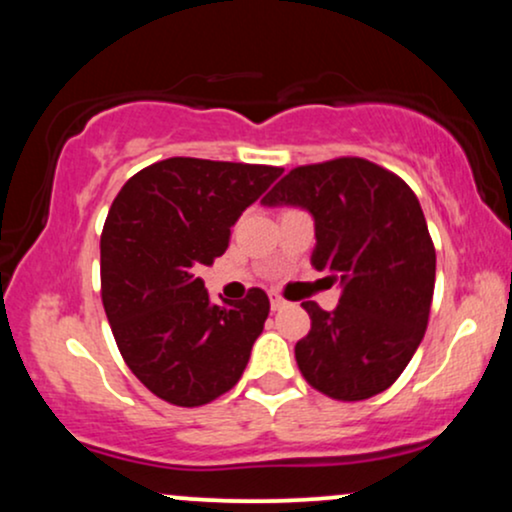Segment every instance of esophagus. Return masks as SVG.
Instances as JSON below:
<instances>
[{
	"instance_id": "esophagus-1",
	"label": "esophagus",
	"mask_w": 512,
	"mask_h": 512,
	"mask_svg": "<svg viewBox=\"0 0 512 512\" xmlns=\"http://www.w3.org/2000/svg\"><path fill=\"white\" fill-rule=\"evenodd\" d=\"M269 305H272V310H281V308H286V301L284 298L276 296V293H272V296H269Z\"/></svg>"
}]
</instances>
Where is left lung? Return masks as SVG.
Returning <instances> with one entry per match:
<instances>
[{"label":"left lung","instance_id":"1","mask_svg":"<svg viewBox=\"0 0 512 512\" xmlns=\"http://www.w3.org/2000/svg\"><path fill=\"white\" fill-rule=\"evenodd\" d=\"M301 207L315 221L313 267L339 281L334 310L305 301L310 332L296 363L315 390L342 402L383 392L424 339L436 250L411 187L366 158L293 168L262 199Z\"/></svg>","mask_w":512,"mask_h":512}]
</instances>
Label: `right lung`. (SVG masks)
<instances>
[{"mask_svg": "<svg viewBox=\"0 0 512 512\" xmlns=\"http://www.w3.org/2000/svg\"><path fill=\"white\" fill-rule=\"evenodd\" d=\"M284 168L166 158L117 192L101 236V293L122 358L156 397L202 407L231 390L269 298L209 301L197 272L223 255L245 209Z\"/></svg>", "mask_w": 512, "mask_h": 512, "instance_id": "right-lung-1", "label": "right lung"}]
</instances>
